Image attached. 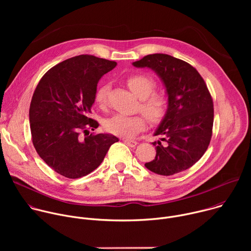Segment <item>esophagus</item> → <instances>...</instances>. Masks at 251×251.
Returning <instances> with one entry per match:
<instances>
[{
  "label": "esophagus",
  "mask_w": 251,
  "mask_h": 251,
  "mask_svg": "<svg viewBox=\"0 0 251 251\" xmlns=\"http://www.w3.org/2000/svg\"><path fill=\"white\" fill-rule=\"evenodd\" d=\"M123 141H124V143H125V144H126L127 146L132 147V148L137 145V142L134 141V140H131V139H124Z\"/></svg>",
  "instance_id": "obj_1"
}]
</instances>
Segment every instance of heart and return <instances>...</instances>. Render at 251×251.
Wrapping results in <instances>:
<instances>
[{
	"instance_id": "b5f03b06",
	"label": "heart",
	"mask_w": 251,
	"mask_h": 251,
	"mask_svg": "<svg viewBox=\"0 0 251 251\" xmlns=\"http://www.w3.org/2000/svg\"><path fill=\"white\" fill-rule=\"evenodd\" d=\"M126 81L130 89L141 98L139 108L142 112L152 122L161 120L167 111L168 97L162 92H154L156 88L155 79L147 75L137 74L130 75ZM109 90L110 86L107 82L101 84L96 90L95 102L99 106L104 107L107 104ZM104 127L112 134L130 137L144 129L145 118L143 115L116 114L105 121Z\"/></svg>"
}]
</instances>
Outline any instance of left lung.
Wrapping results in <instances>:
<instances>
[{
    "label": "left lung",
    "mask_w": 251,
    "mask_h": 251,
    "mask_svg": "<svg viewBox=\"0 0 251 251\" xmlns=\"http://www.w3.org/2000/svg\"><path fill=\"white\" fill-rule=\"evenodd\" d=\"M149 67L163 80L168 109L155 132L156 157L148 170L172 176L195 165L206 151L212 135L213 102L207 86L190 63L164 53H154L133 62Z\"/></svg>",
    "instance_id": "8db88e82"
}]
</instances>
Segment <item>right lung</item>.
Segmentation results:
<instances>
[{
	"label": "right lung",
	"instance_id": "add662e5",
	"mask_svg": "<svg viewBox=\"0 0 251 251\" xmlns=\"http://www.w3.org/2000/svg\"><path fill=\"white\" fill-rule=\"evenodd\" d=\"M116 65L89 54L71 57L47 71L33 92L28 113L33 147L49 167L65 177L78 178L93 172L119 141L111 134L89 135L88 131L99 126L88 117L97 83Z\"/></svg>",
	"mask_w": 251,
	"mask_h": 251
}]
</instances>
